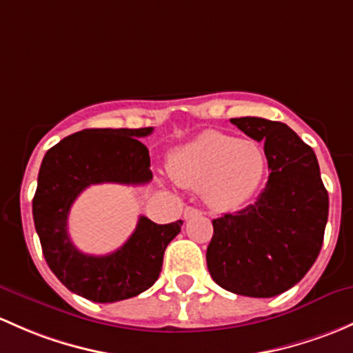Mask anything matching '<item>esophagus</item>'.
Wrapping results in <instances>:
<instances>
[{"mask_svg":"<svg viewBox=\"0 0 353 353\" xmlns=\"http://www.w3.org/2000/svg\"><path fill=\"white\" fill-rule=\"evenodd\" d=\"M199 214H201V210L195 209V207H187V209H185V212H183V217H185V219H190V217L199 216Z\"/></svg>","mask_w":353,"mask_h":353,"instance_id":"obj_1","label":"esophagus"}]
</instances>
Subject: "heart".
Instances as JSON below:
<instances>
[{
  "instance_id": "1",
  "label": "heart",
  "mask_w": 353,
  "mask_h": 353,
  "mask_svg": "<svg viewBox=\"0 0 353 353\" xmlns=\"http://www.w3.org/2000/svg\"><path fill=\"white\" fill-rule=\"evenodd\" d=\"M168 168L176 183L202 188L207 202L230 209L255 194L267 158L255 141L205 130L173 151Z\"/></svg>"
}]
</instances>
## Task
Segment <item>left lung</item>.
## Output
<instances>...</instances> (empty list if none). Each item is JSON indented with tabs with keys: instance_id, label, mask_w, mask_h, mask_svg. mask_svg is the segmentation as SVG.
I'll list each match as a JSON object with an SVG mask.
<instances>
[{
	"instance_id": "1",
	"label": "left lung",
	"mask_w": 353,
	"mask_h": 353,
	"mask_svg": "<svg viewBox=\"0 0 353 353\" xmlns=\"http://www.w3.org/2000/svg\"><path fill=\"white\" fill-rule=\"evenodd\" d=\"M263 143L268 181L255 203L212 221L207 268L217 285L248 297H274L312 267L328 221V192L314 151L282 122L231 119Z\"/></svg>"
}]
</instances>
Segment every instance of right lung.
<instances>
[{
    "label": "right lung",
    "instance_id": "add662e5",
    "mask_svg": "<svg viewBox=\"0 0 353 353\" xmlns=\"http://www.w3.org/2000/svg\"><path fill=\"white\" fill-rule=\"evenodd\" d=\"M151 132L152 127L86 129L64 137L42 159L32 212L43 258L71 292L93 303H117L150 289L183 224H156L141 216L130 238L103 256L81 253L68 234L72 202L90 185L150 183V151L139 137Z\"/></svg>",
    "mask_w": 353,
    "mask_h": 353
}]
</instances>
